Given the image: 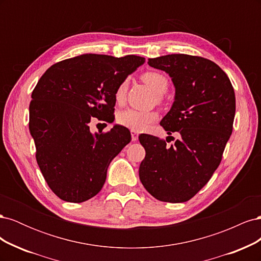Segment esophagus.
Instances as JSON below:
<instances>
[{"label":"esophagus","mask_w":261,"mask_h":261,"mask_svg":"<svg viewBox=\"0 0 261 261\" xmlns=\"http://www.w3.org/2000/svg\"><path fill=\"white\" fill-rule=\"evenodd\" d=\"M130 135H132V140L133 141H137L138 140V133L135 130H130Z\"/></svg>","instance_id":"esophagus-1"}]
</instances>
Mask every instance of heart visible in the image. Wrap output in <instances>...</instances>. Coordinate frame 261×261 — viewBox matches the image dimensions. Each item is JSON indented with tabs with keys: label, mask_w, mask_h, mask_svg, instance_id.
<instances>
[{
	"label": "heart",
	"mask_w": 261,
	"mask_h": 261,
	"mask_svg": "<svg viewBox=\"0 0 261 261\" xmlns=\"http://www.w3.org/2000/svg\"><path fill=\"white\" fill-rule=\"evenodd\" d=\"M143 80L150 88H151L156 94H163L167 92L169 87V81L163 74L159 72H146L141 75ZM128 88V80H124L121 84L117 86L115 90V100L117 102H123L126 97V92ZM158 113L150 111H139L136 109H126L124 111H121L116 116L117 123L124 126L126 128H129L135 132L145 130L149 127L150 124L156 121Z\"/></svg>",
	"instance_id": "heart-1"
}]
</instances>
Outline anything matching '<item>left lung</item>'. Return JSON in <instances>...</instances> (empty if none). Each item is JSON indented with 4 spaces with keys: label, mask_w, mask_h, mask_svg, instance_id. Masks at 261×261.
Segmentation results:
<instances>
[{
    "label": "left lung",
    "mask_w": 261,
    "mask_h": 261,
    "mask_svg": "<svg viewBox=\"0 0 261 261\" xmlns=\"http://www.w3.org/2000/svg\"><path fill=\"white\" fill-rule=\"evenodd\" d=\"M148 64L168 73L174 84V102L160 124L179 138L169 146L168 139L140 135L146 156L139 178L155 199L185 202L208 183L222 160L233 130L234 89L220 66L201 57L169 54L149 59Z\"/></svg>",
    "instance_id": "8db88e82"
}]
</instances>
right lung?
<instances>
[{
	"mask_svg": "<svg viewBox=\"0 0 261 261\" xmlns=\"http://www.w3.org/2000/svg\"><path fill=\"white\" fill-rule=\"evenodd\" d=\"M145 58L83 54L55 63L31 93L29 130L36 159L51 191L68 202H84L103 187L109 164L132 137L115 125L90 133L92 117L114 121L115 90Z\"/></svg>",
	"mask_w": 261,
	"mask_h": 261,
	"instance_id": "add662e5",
	"label": "right lung"
}]
</instances>
